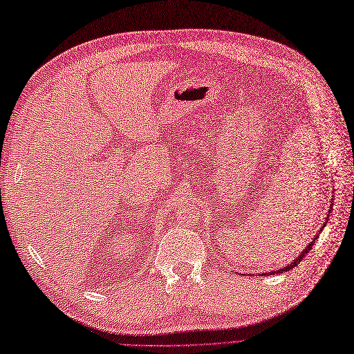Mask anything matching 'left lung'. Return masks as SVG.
<instances>
[{"label": "left lung", "mask_w": 354, "mask_h": 354, "mask_svg": "<svg viewBox=\"0 0 354 354\" xmlns=\"http://www.w3.org/2000/svg\"><path fill=\"white\" fill-rule=\"evenodd\" d=\"M328 216H329V214H328ZM324 226H325V225H324ZM324 226H322V227H324ZM321 231H322V230H321ZM317 235H319V234H317ZM317 235H316V236L313 238V241H312V243H310L309 245H307V247H306V248L303 250V252H301V253L299 254V257H297V259H295V260L292 261V263H291V265H288V266H285V268H282V269H279V270H275V272H273V273H278V272L281 273V272H285V270H290V269H292V268H294L295 265H299V263H300V261L303 260V257H304V256H306L307 253H309V252H310V250H312V247H313V244H315V241H316V238H317ZM270 273H272V272H269V275H270ZM266 275H268V273H266Z\"/></svg>", "instance_id": "1"}]
</instances>
